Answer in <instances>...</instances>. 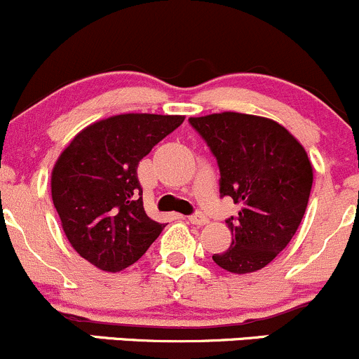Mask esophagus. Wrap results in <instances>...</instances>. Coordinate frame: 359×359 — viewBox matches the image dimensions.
Returning a JSON list of instances; mask_svg holds the SVG:
<instances>
[{
	"instance_id": "obj_1",
	"label": "esophagus",
	"mask_w": 359,
	"mask_h": 359,
	"mask_svg": "<svg viewBox=\"0 0 359 359\" xmlns=\"http://www.w3.org/2000/svg\"><path fill=\"white\" fill-rule=\"evenodd\" d=\"M187 219H188V222H191V224H196V226H205L207 222H209V219H207L203 214H200V212L191 214L190 217H187Z\"/></svg>"
}]
</instances>
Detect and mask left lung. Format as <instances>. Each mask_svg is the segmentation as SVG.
Segmentation results:
<instances>
[{"instance_id":"obj_1","label":"left lung","mask_w":359,"mask_h":359,"mask_svg":"<svg viewBox=\"0 0 359 359\" xmlns=\"http://www.w3.org/2000/svg\"><path fill=\"white\" fill-rule=\"evenodd\" d=\"M188 121L217 161L221 196L241 205L226 221L231 246L212 260L233 273L260 271L286 248L302 222L313 183L310 159L272 119L219 113Z\"/></svg>"}]
</instances>
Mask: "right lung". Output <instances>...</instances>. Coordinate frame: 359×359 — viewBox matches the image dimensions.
<instances>
[{
  "mask_svg": "<svg viewBox=\"0 0 359 359\" xmlns=\"http://www.w3.org/2000/svg\"><path fill=\"white\" fill-rule=\"evenodd\" d=\"M183 119L111 116L82 130L56 161L51 195L61 226L75 252L101 271L130 267L164 229L145 214L137 168Z\"/></svg>",
  "mask_w": 359,
  "mask_h": 359,
  "instance_id": "right-lung-1",
  "label": "right lung"
}]
</instances>
